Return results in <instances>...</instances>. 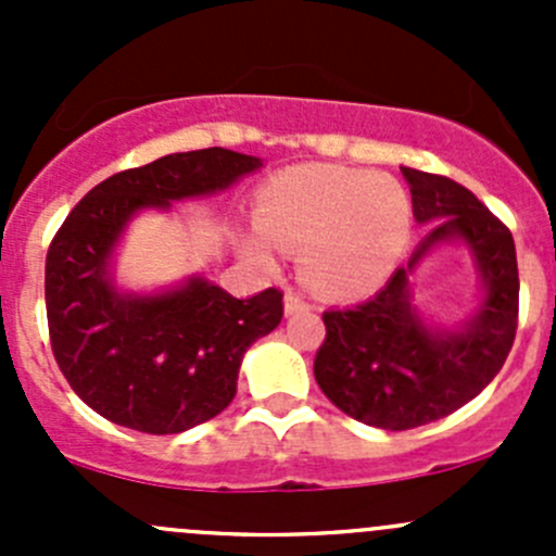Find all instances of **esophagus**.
<instances>
[{
  "instance_id": "esophagus-1",
  "label": "esophagus",
  "mask_w": 556,
  "mask_h": 556,
  "mask_svg": "<svg viewBox=\"0 0 556 556\" xmlns=\"http://www.w3.org/2000/svg\"><path fill=\"white\" fill-rule=\"evenodd\" d=\"M312 306L306 304L304 299H301L299 293H293V290H288V293H285V314H301V312H309Z\"/></svg>"
}]
</instances>
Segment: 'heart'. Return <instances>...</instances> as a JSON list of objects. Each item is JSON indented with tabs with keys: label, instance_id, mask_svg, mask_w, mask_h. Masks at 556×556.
<instances>
[{
	"label": "heart",
	"instance_id": "heart-1",
	"mask_svg": "<svg viewBox=\"0 0 556 556\" xmlns=\"http://www.w3.org/2000/svg\"><path fill=\"white\" fill-rule=\"evenodd\" d=\"M255 226L242 247L263 266L301 250L306 282L328 299H366L395 274L414 233L408 190L390 174L295 166L257 193Z\"/></svg>",
	"mask_w": 556,
	"mask_h": 556
}]
</instances>
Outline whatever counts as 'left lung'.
<instances>
[{
  "label": "left lung",
  "mask_w": 556,
  "mask_h": 556,
  "mask_svg": "<svg viewBox=\"0 0 556 556\" xmlns=\"http://www.w3.org/2000/svg\"><path fill=\"white\" fill-rule=\"evenodd\" d=\"M401 174L428 233L374 299L323 314L328 333L314 357L325 397L382 430L419 428L473 401L506 363L519 314L511 231L454 179L412 166ZM441 245L468 251L480 279V304L457 326L433 324L413 304V274Z\"/></svg>",
  "instance_id": "left-lung-1"
}]
</instances>
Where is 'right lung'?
Here are the masks:
<instances>
[{
    "mask_svg": "<svg viewBox=\"0 0 556 556\" xmlns=\"http://www.w3.org/2000/svg\"><path fill=\"white\" fill-rule=\"evenodd\" d=\"M261 166L226 148L164 155L99 182L59 228L45 261L50 344L72 390L104 419L169 435L233 401L244 352L282 319V293L233 299L201 274L131 290L115 266L142 212L223 193Z\"/></svg>",
    "mask_w": 556,
    "mask_h": 556,
    "instance_id": "right-lung-1",
    "label": "right lung"
}]
</instances>
